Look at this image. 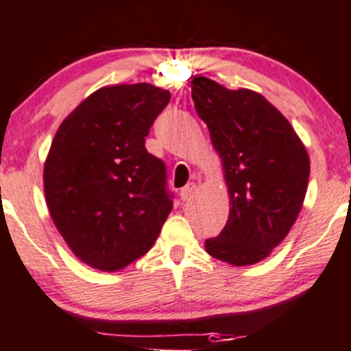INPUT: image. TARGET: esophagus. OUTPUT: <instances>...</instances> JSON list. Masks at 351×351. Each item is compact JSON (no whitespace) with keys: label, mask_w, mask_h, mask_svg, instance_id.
I'll return each instance as SVG.
<instances>
[{"label":"esophagus","mask_w":351,"mask_h":351,"mask_svg":"<svg viewBox=\"0 0 351 351\" xmlns=\"http://www.w3.org/2000/svg\"><path fill=\"white\" fill-rule=\"evenodd\" d=\"M194 192H195V184H187L186 187H184L182 191H180V201H189V199L192 197V195H194Z\"/></svg>","instance_id":"esophagus-1"}]
</instances>
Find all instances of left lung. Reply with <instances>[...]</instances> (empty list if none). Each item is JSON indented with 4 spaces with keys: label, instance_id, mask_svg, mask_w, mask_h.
I'll list each match as a JSON object with an SVG mask.
<instances>
[{
    "label": "left lung",
    "instance_id": "obj_1",
    "mask_svg": "<svg viewBox=\"0 0 351 351\" xmlns=\"http://www.w3.org/2000/svg\"><path fill=\"white\" fill-rule=\"evenodd\" d=\"M197 115L209 129L229 195V217L206 241L232 266L263 261L288 236L310 179V156L285 115L261 93L229 90L207 77L191 82Z\"/></svg>",
    "mask_w": 351,
    "mask_h": 351
}]
</instances>
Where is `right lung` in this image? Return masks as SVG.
<instances>
[{
    "label": "right lung",
    "instance_id": "1",
    "mask_svg": "<svg viewBox=\"0 0 351 351\" xmlns=\"http://www.w3.org/2000/svg\"><path fill=\"white\" fill-rule=\"evenodd\" d=\"M169 100L150 84L101 86L56 130L45 201L70 251L93 269L115 273L147 254L172 210L164 162L145 149Z\"/></svg>",
    "mask_w": 351,
    "mask_h": 351
}]
</instances>
